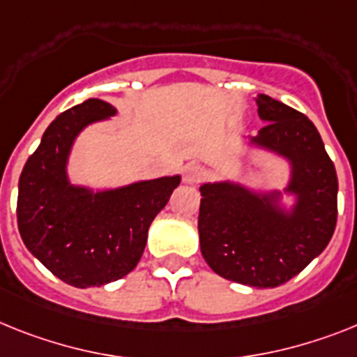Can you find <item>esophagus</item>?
Wrapping results in <instances>:
<instances>
[{
  "label": "esophagus",
  "mask_w": 357,
  "mask_h": 357,
  "mask_svg": "<svg viewBox=\"0 0 357 357\" xmlns=\"http://www.w3.org/2000/svg\"><path fill=\"white\" fill-rule=\"evenodd\" d=\"M203 176H205V172H203L202 167H197V165H188V167H185L183 170V183L185 185L202 183Z\"/></svg>",
  "instance_id": "1"
}]
</instances>
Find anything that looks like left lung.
Here are the masks:
<instances>
[{
	"instance_id": "obj_1",
	"label": "left lung",
	"mask_w": 357,
	"mask_h": 357,
	"mask_svg": "<svg viewBox=\"0 0 357 357\" xmlns=\"http://www.w3.org/2000/svg\"><path fill=\"white\" fill-rule=\"evenodd\" d=\"M256 105L265 127L248 136V149L285 161V187L206 181L199 187L197 230L203 257L215 274L274 289L298 275L331 241L337 220V176L305 114L266 94H257Z\"/></svg>"
}]
</instances>
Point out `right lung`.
<instances>
[{"label": "right lung", "instance_id": "right-lung-1", "mask_svg": "<svg viewBox=\"0 0 357 357\" xmlns=\"http://www.w3.org/2000/svg\"><path fill=\"white\" fill-rule=\"evenodd\" d=\"M118 109L91 98L59 114L26 160L17 187V229L25 247L56 278L77 289L101 287L134 271L149 229L181 176L112 188L72 183L68 161L77 136Z\"/></svg>", "mask_w": 357, "mask_h": 357}]
</instances>
